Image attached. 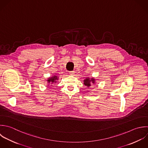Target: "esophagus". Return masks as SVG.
Masks as SVG:
<instances>
[{
    "label": "esophagus",
    "mask_w": 148,
    "mask_h": 148,
    "mask_svg": "<svg viewBox=\"0 0 148 148\" xmlns=\"http://www.w3.org/2000/svg\"><path fill=\"white\" fill-rule=\"evenodd\" d=\"M74 73H75V72H74V71H71L69 72V74H70V75H73L74 74Z\"/></svg>",
    "instance_id": "34e87169"
}]
</instances>
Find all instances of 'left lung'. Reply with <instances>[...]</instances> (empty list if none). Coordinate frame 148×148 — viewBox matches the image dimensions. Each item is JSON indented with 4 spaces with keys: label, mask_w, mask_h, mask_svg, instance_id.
<instances>
[{
    "label": "left lung",
    "mask_w": 148,
    "mask_h": 148,
    "mask_svg": "<svg viewBox=\"0 0 148 148\" xmlns=\"http://www.w3.org/2000/svg\"><path fill=\"white\" fill-rule=\"evenodd\" d=\"M95 82V79L94 78H86L84 81V85L87 86L88 88L90 87L92 84H94Z\"/></svg>",
    "instance_id": "left-lung-1"
}]
</instances>
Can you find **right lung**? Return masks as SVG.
<instances>
[{"mask_svg":"<svg viewBox=\"0 0 148 148\" xmlns=\"http://www.w3.org/2000/svg\"><path fill=\"white\" fill-rule=\"evenodd\" d=\"M57 80H58V77L56 75H54V76H52V77H50L48 79H47V81H48V83H51V84H55L56 83L57 81Z\"/></svg>","mask_w":148,"mask_h":148,"instance_id":"1","label":"right lung"}]
</instances>
